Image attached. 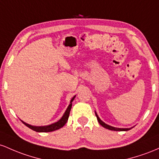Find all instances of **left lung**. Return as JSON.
I'll return each instance as SVG.
<instances>
[{
  "instance_id": "obj_1",
  "label": "left lung",
  "mask_w": 159,
  "mask_h": 159,
  "mask_svg": "<svg viewBox=\"0 0 159 159\" xmlns=\"http://www.w3.org/2000/svg\"><path fill=\"white\" fill-rule=\"evenodd\" d=\"M95 115H96V117H97L98 121L99 124L101 125V126H103V128H107V129L111 130V131H128V130L131 129V128H134V127H131V128H121L113 127V126L109 125L106 124V123H105V122H103V121L99 118V116H98V114H97V113H96V112H95Z\"/></svg>"
}]
</instances>
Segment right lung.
Listing matches in <instances>:
<instances>
[{
    "instance_id": "add662e5",
    "label": "right lung",
    "mask_w": 159,
    "mask_h": 159,
    "mask_svg": "<svg viewBox=\"0 0 159 159\" xmlns=\"http://www.w3.org/2000/svg\"><path fill=\"white\" fill-rule=\"evenodd\" d=\"M75 97H76V95L74 96V97L72 98V99L70 100V104H69L68 107H67V110H66V111L65 112V113H64V115L62 116L61 118L58 122L52 123V124L49 125L35 126V125H29L28 124V123L23 122V121L21 120V119L20 120L22 121L23 124L25 125L27 127L31 128V129L33 130V131H37V132H50V131H56V130L59 129V128L63 127V126L66 124V122H67V120H68L69 115H70V112L71 110V107H72V102L74 100Z\"/></svg>"
}]
</instances>
